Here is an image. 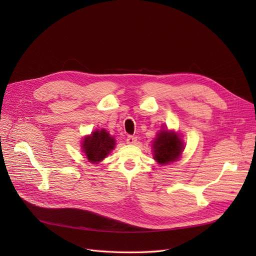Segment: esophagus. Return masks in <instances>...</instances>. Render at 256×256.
Here are the masks:
<instances>
[{
	"instance_id": "obj_1",
	"label": "esophagus",
	"mask_w": 256,
	"mask_h": 256,
	"mask_svg": "<svg viewBox=\"0 0 256 256\" xmlns=\"http://www.w3.org/2000/svg\"><path fill=\"white\" fill-rule=\"evenodd\" d=\"M136 141H138V138H136V136H129L127 138V144H129V145L136 144Z\"/></svg>"
}]
</instances>
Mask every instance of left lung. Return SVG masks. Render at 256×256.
Masks as SVG:
<instances>
[{"label":"left lung","instance_id":"8db88e82","mask_svg":"<svg viewBox=\"0 0 256 256\" xmlns=\"http://www.w3.org/2000/svg\"><path fill=\"white\" fill-rule=\"evenodd\" d=\"M154 159L160 166L173 164L182 157L184 144L180 134L164 127L152 141Z\"/></svg>","mask_w":256,"mask_h":256}]
</instances>
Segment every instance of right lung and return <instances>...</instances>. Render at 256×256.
Returning a JSON list of instances; mask_svg holds the SVG:
<instances>
[{
  "mask_svg": "<svg viewBox=\"0 0 256 256\" xmlns=\"http://www.w3.org/2000/svg\"><path fill=\"white\" fill-rule=\"evenodd\" d=\"M115 138L106 129L95 130L85 136L81 142L84 156L94 164H98L115 148Z\"/></svg>",
  "mask_w": 256,
  "mask_h": 256,
  "instance_id": "1",
  "label": "right lung"
}]
</instances>
